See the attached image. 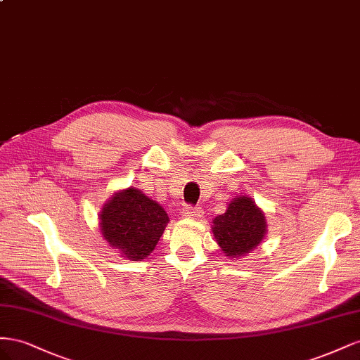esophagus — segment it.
Segmentation results:
<instances>
[{"instance_id":"obj_1","label":"esophagus","mask_w":360,"mask_h":360,"mask_svg":"<svg viewBox=\"0 0 360 360\" xmlns=\"http://www.w3.org/2000/svg\"><path fill=\"white\" fill-rule=\"evenodd\" d=\"M184 217H200L202 210L198 207H191V205H187L186 208L182 210Z\"/></svg>"}]
</instances>
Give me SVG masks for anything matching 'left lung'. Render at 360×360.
I'll return each mask as SVG.
<instances>
[{"mask_svg":"<svg viewBox=\"0 0 360 360\" xmlns=\"http://www.w3.org/2000/svg\"><path fill=\"white\" fill-rule=\"evenodd\" d=\"M214 237L228 258L250 253L265 235L264 212L250 198H235L224 214L214 219Z\"/></svg>","mask_w":360,"mask_h":360,"instance_id":"1","label":"left lung"}]
</instances>
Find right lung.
I'll return each mask as SVG.
<instances>
[{"label": "right lung", "instance_id": "obj_1", "mask_svg": "<svg viewBox=\"0 0 360 360\" xmlns=\"http://www.w3.org/2000/svg\"><path fill=\"white\" fill-rule=\"evenodd\" d=\"M167 223L164 208L137 188L116 193L101 212L104 238L131 261L145 259L155 249Z\"/></svg>", "mask_w": 360, "mask_h": 360}]
</instances>
